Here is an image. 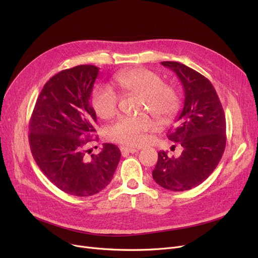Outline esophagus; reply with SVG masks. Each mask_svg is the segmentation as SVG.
<instances>
[{
  "label": "esophagus",
  "mask_w": 258,
  "mask_h": 258,
  "mask_svg": "<svg viewBox=\"0 0 258 258\" xmlns=\"http://www.w3.org/2000/svg\"><path fill=\"white\" fill-rule=\"evenodd\" d=\"M120 151L122 154H134L137 153L139 150L138 148H133V147H126V146H121Z\"/></svg>",
  "instance_id": "1"
}]
</instances>
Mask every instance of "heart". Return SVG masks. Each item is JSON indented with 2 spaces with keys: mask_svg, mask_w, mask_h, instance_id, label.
Wrapping results in <instances>:
<instances>
[{
  "mask_svg": "<svg viewBox=\"0 0 258 258\" xmlns=\"http://www.w3.org/2000/svg\"><path fill=\"white\" fill-rule=\"evenodd\" d=\"M116 86L127 95L141 98L140 112L148 111L159 122L170 119L180 105L179 94L172 86L163 83L160 74L135 68L115 75ZM118 95L110 88L98 87L94 90L92 106L101 119H110L118 111ZM152 127V121L146 115L137 117H121L106 130L110 141L128 146H139L144 143V133Z\"/></svg>",
  "mask_w": 258,
  "mask_h": 258,
  "instance_id": "b5f03b06",
  "label": "heart"
}]
</instances>
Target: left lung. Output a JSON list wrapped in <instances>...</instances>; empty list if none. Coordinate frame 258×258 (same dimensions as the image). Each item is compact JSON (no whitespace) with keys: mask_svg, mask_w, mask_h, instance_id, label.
<instances>
[{"mask_svg":"<svg viewBox=\"0 0 258 258\" xmlns=\"http://www.w3.org/2000/svg\"><path fill=\"white\" fill-rule=\"evenodd\" d=\"M182 81L183 111L167 138L179 143V158L158 153L153 178L171 191H185L204 182L218 166L226 147V118L221 100L210 80L178 61H162Z\"/></svg>","mask_w":258,"mask_h":258,"instance_id":"left-lung-1","label":"left lung"}]
</instances>
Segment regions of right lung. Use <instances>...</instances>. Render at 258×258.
<instances>
[{
  "label": "right lung",
  "instance_id": "obj_1",
  "mask_svg": "<svg viewBox=\"0 0 258 258\" xmlns=\"http://www.w3.org/2000/svg\"><path fill=\"white\" fill-rule=\"evenodd\" d=\"M98 72L96 66L80 64L52 76L29 121V144L37 166L53 185L75 197L104 189L121 157L111 143H104L98 155L88 156V144L98 141L94 135L96 114L89 101Z\"/></svg>",
  "mask_w": 258,
  "mask_h": 258
}]
</instances>
